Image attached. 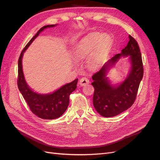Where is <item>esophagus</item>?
<instances>
[{"label": "esophagus", "mask_w": 160, "mask_h": 160, "mask_svg": "<svg viewBox=\"0 0 160 160\" xmlns=\"http://www.w3.org/2000/svg\"><path fill=\"white\" fill-rule=\"evenodd\" d=\"M89 83V80L87 77H82L79 81V85L81 86H85V85L88 84Z\"/></svg>", "instance_id": "esophagus-1"}]
</instances>
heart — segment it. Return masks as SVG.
Masks as SVG:
<instances>
[{
	"label": "heart",
	"mask_w": 160,
	"mask_h": 160,
	"mask_svg": "<svg viewBox=\"0 0 160 160\" xmlns=\"http://www.w3.org/2000/svg\"><path fill=\"white\" fill-rule=\"evenodd\" d=\"M112 46V39L108 35L93 33L82 40L77 46L75 56L77 59L88 60L92 69H99L106 61Z\"/></svg>",
	"instance_id": "heart-1"
}]
</instances>
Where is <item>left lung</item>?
Instances as JSON below:
<instances>
[{"label":"left lung","instance_id":"8db88e82","mask_svg":"<svg viewBox=\"0 0 160 160\" xmlns=\"http://www.w3.org/2000/svg\"><path fill=\"white\" fill-rule=\"evenodd\" d=\"M129 41L122 52L108 61L92 76L95 89L93 103L96 111L103 117L111 118L127 110L136 99L139 86L143 76L142 55L138 42L129 35ZM129 56L131 69L128 77L119 86H113L106 77L107 71L121 56Z\"/></svg>","mask_w":160,"mask_h":160}]
</instances>
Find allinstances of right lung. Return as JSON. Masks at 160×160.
<instances>
[{
  "label": "right lung",
  "mask_w": 160,
  "mask_h": 160,
  "mask_svg": "<svg viewBox=\"0 0 160 160\" xmlns=\"http://www.w3.org/2000/svg\"><path fill=\"white\" fill-rule=\"evenodd\" d=\"M55 25H47L40 28L22 51L18 62V88L32 112L38 118L44 119H57L65 113L69 103V95L77 88L78 82V79H76L71 83L62 86L53 93L38 94L28 86L24 77L22 67L23 53L41 31L46 28L53 27Z\"/></svg>",
  "instance_id": "obj_1"
}]
</instances>
